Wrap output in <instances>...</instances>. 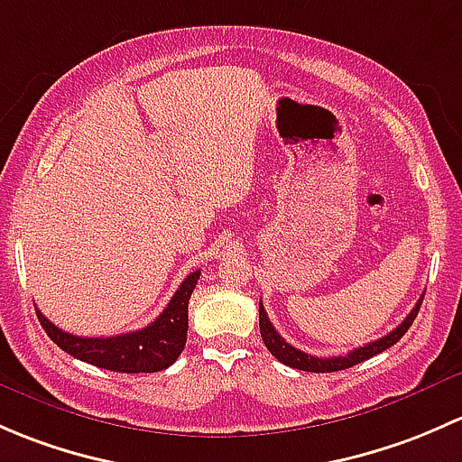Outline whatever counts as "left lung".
Returning <instances> with one entry per match:
<instances>
[{"mask_svg": "<svg viewBox=\"0 0 462 462\" xmlns=\"http://www.w3.org/2000/svg\"><path fill=\"white\" fill-rule=\"evenodd\" d=\"M422 300L416 302V307L409 311V316L393 331H389L387 336L378 337V340L369 342V345L358 346V349L349 351L346 356H336V358H318V356L304 354V351L296 349V346L289 345L282 336L275 331V327L271 325L269 316H266L263 302H260V336H263L266 349L275 356L282 365L293 369H300V372H313V374H329V372H340V369H349L354 365L363 363V360L372 358V356L380 354V351L389 349V346L396 345L402 336L407 334V329L411 327V322L416 320L418 309H420Z\"/></svg>", "mask_w": 462, "mask_h": 462, "instance_id": "left-lung-1", "label": "left lung"}]
</instances>
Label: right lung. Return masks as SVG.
<instances>
[{"label": "right lung", "mask_w": 462, "mask_h": 462, "mask_svg": "<svg viewBox=\"0 0 462 462\" xmlns=\"http://www.w3.org/2000/svg\"><path fill=\"white\" fill-rule=\"evenodd\" d=\"M199 271L184 278L164 311L144 329L108 337H82L57 329L49 318L37 309L42 327L61 351L73 358L122 374H153L171 367L187 345L189 298L196 289Z\"/></svg>", "instance_id": "add662e5"}]
</instances>
